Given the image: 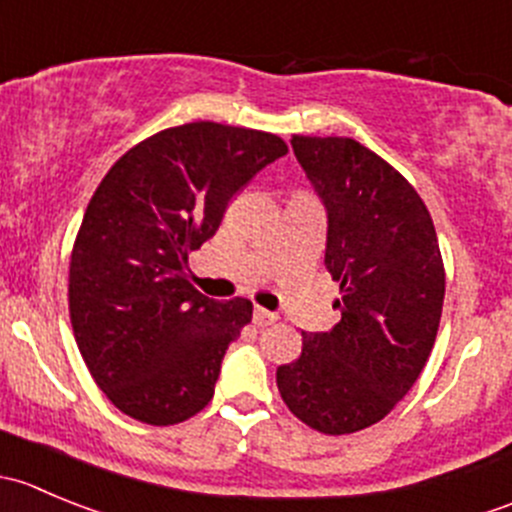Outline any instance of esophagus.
I'll list each match as a JSON object with an SVG mask.
<instances>
[{
    "label": "esophagus",
    "mask_w": 512,
    "mask_h": 512,
    "mask_svg": "<svg viewBox=\"0 0 512 512\" xmlns=\"http://www.w3.org/2000/svg\"><path fill=\"white\" fill-rule=\"evenodd\" d=\"M277 319L275 312H267V309L262 307H255V312H252V322L257 324V327H267V324H272Z\"/></svg>",
    "instance_id": "esophagus-1"
}]
</instances>
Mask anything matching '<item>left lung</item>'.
Segmentation results:
<instances>
[{
	"instance_id": "1",
	"label": "left lung",
	"mask_w": 512,
	"mask_h": 512,
	"mask_svg": "<svg viewBox=\"0 0 512 512\" xmlns=\"http://www.w3.org/2000/svg\"><path fill=\"white\" fill-rule=\"evenodd\" d=\"M294 156L327 208L324 265L342 319L302 332V354L277 369L287 409L342 436L381 421L416 384L441 322L446 270L414 185L354 138L292 136Z\"/></svg>"
}]
</instances>
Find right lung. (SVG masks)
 <instances>
[{
    "instance_id": "right-lung-1",
    "label": "right lung",
    "mask_w": 512,
    "mask_h": 512,
    "mask_svg": "<svg viewBox=\"0 0 512 512\" xmlns=\"http://www.w3.org/2000/svg\"><path fill=\"white\" fill-rule=\"evenodd\" d=\"M285 153L275 133L195 121L146 138L103 175L71 250L69 314L118 411L173 426L210 404L252 302L200 294L188 255L218 232L232 195Z\"/></svg>"
}]
</instances>
